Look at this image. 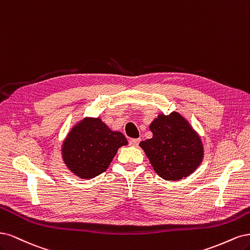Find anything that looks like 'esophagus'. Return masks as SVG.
<instances>
[{"label": "esophagus", "instance_id": "obj_1", "mask_svg": "<svg viewBox=\"0 0 250 250\" xmlns=\"http://www.w3.org/2000/svg\"><path fill=\"white\" fill-rule=\"evenodd\" d=\"M140 142V139L137 138V139H130V141H128V143H130V146H138V144Z\"/></svg>", "mask_w": 250, "mask_h": 250}]
</instances>
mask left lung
Masks as SVG:
<instances>
[{
    "instance_id": "obj_1",
    "label": "left lung",
    "mask_w": 250,
    "mask_h": 250,
    "mask_svg": "<svg viewBox=\"0 0 250 250\" xmlns=\"http://www.w3.org/2000/svg\"><path fill=\"white\" fill-rule=\"evenodd\" d=\"M152 138L141 141L155 171L166 181H179L191 174L204 157L199 136L176 112L161 114L149 125Z\"/></svg>"
}]
</instances>
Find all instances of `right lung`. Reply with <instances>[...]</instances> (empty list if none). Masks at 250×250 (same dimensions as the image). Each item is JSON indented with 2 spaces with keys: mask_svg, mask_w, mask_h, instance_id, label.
<instances>
[{
  "mask_svg": "<svg viewBox=\"0 0 250 250\" xmlns=\"http://www.w3.org/2000/svg\"><path fill=\"white\" fill-rule=\"evenodd\" d=\"M127 140L100 118H85L72 127L62 146L64 163L81 179H92L106 171L118 148Z\"/></svg>",
  "mask_w": 250,
  "mask_h": 250,
  "instance_id": "1",
  "label": "right lung"
}]
</instances>
